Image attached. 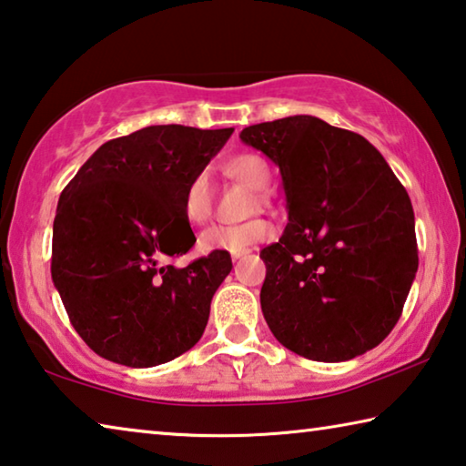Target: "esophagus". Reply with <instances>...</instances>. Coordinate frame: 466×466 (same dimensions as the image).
<instances>
[{
	"label": "esophagus",
	"instance_id": "obj_1",
	"mask_svg": "<svg viewBox=\"0 0 466 466\" xmlns=\"http://www.w3.org/2000/svg\"><path fill=\"white\" fill-rule=\"evenodd\" d=\"M248 255V250H242V252H234V255H232V261L236 263V261H240V258H244V257H247Z\"/></svg>",
	"mask_w": 466,
	"mask_h": 466
}]
</instances>
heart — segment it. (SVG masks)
Here are the masks:
<instances>
[{
	"instance_id": "1",
	"label": "heart",
	"mask_w": 466,
	"mask_h": 466,
	"mask_svg": "<svg viewBox=\"0 0 466 466\" xmlns=\"http://www.w3.org/2000/svg\"><path fill=\"white\" fill-rule=\"evenodd\" d=\"M226 175L248 185L255 191L271 183V168L265 162V157L257 154H238L224 162ZM261 197V195H258ZM263 199V197H261ZM180 211L188 224L199 226L211 218L214 211V195H211V180L208 170H197L191 178L187 180L180 193ZM273 226L255 219L240 226H214L199 236V250L201 252H242L255 247V244L273 238Z\"/></svg>"
}]
</instances>
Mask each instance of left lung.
Here are the masks:
<instances>
[{"label":"left lung","instance_id":"obj_1","mask_svg":"<svg viewBox=\"0 0 466 466\" xmlns=\"http://www.w3.org/2000/svg\"><path fill=\"white\" fill-rule=\"evenodd\" d=\"M240 139L278 164L289 224L261 250V309L275 339L314 361L382 343L417 273L405 187L358 133L310 115L250 125Z\"/></svg>","mask_w":466,"mask_h":466}]
</instances>
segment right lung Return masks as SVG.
Here are the masks:
<instances>
[{"label":"right lung","mask_w":466,"mask_h":466,"mask_svg":"<svg viewBox=\"0 0 466 466\" xmlns=\"http://www.w3.org/2000/svg\"><path fill=\"white\" fill-rule=\"evenodd\" d=\"M152 125L110 139L63 188L53 222L51 275L67 317L100 358L152 368L199 341L230 252L168 258L195 244L180 193L232 136Z\"/></svg>","instance_id":"obj_1"}]
</instances>
